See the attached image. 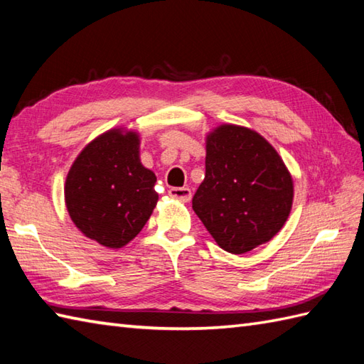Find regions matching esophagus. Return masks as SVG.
<instances>
[{"mask_svg":"<svg viewBox=\"0 0 364 364\" xmlns=\"http://www.w3.org/2000/svg\"><path fill=\"white\" fill-rule=\"evenodd\" d=\"M168 194L172 198L181 200V202H189L191 197H192V192L188 188H172L168 191Z\"/></svg>","mask_w":364,"mask_h":364,"instance_id":"esophagus-1","label":"esophagus"}]
</instances>
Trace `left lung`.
Instances as JSON below:
<instances>
[{
	"label": "left lung",
	"instance_id": "1",
	"mask_svg": "<svg viewBox=\"0 0 364 364\" xmlns=\"http://www.w3.org/2000/svg\"><path fill=\"white\" fill-rule=\"evenodd\" d=\"M205 166L192 208L223 250L250 252L282 230L292 206V178L264 137L222 125L206 137Z\"/></svg>",
	"mask_w": 364,
	"mask_h": 364
}]
</instances>
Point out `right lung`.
Listing matches in <instances>:
<instances>
[{"mask_svg":"<svg viewBox=\"0 0 364 364\" xmlns=\"http://www.w3.org/2000/svg\"><path fill=\"white\" fill-rule=\"evenodd\" d=\"M156 176L139 159V137L111 129L75 159L65 181V205L87 237L109 249L134 239L158 202Z\"/></svg>","mask_w":364,"mask_h":364,"instance_id":"add662e5","label":"right lung"}]
</instances>
